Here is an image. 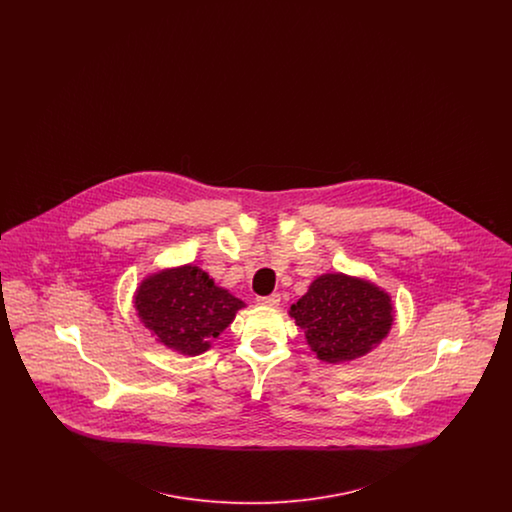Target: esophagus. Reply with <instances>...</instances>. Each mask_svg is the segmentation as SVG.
<instances>
[{
    "instance_id": "1",
    "label": "esophagus",
    "mask_w": 512,
    "mask_h": 512,
    "mask_svg": "<svg viewBox=\"0 0 512 512\" xmlns=\"http://www.w3.org/2000/svg\"><path fill=\"white\" fill-rule=\"evenodd\" d=\"M259 303L267 305V307H276L280 303V293H270V295H265V297H259Z\"/></svg>"
}]
</instances>
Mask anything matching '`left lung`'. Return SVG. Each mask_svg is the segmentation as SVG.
<instances>
[{
  "label": "left lung",
  "instance_id": "1",
  "mask_svg": "<svg viewBox=\"0 0 512 512\" xmlns=\"http://www.w3.org/2000/svg\"><path fill=\"white\" fill-rule=\"evenodd\" d=\"M295 324L324 363H345L366 355L390 332L393 307L388 293L363 278L322 274L290 309Z\"/></svg>",
  "mask_w": 512,
  "mask_h": 512
}]
</instances>
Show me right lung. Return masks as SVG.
I'll list each match as a JSON object with an SVG mask.
<instances>
[{
	"mask_svg": "<svg viewBox=\"0 0 512 512\" xmlns=\"http://www.w3.org/2000/svg\"><path fill=\"white\" fill-rule=\"evenodd\" d=\"M134 307L163 345L182 355H199L245 305L215 286L207 272L186 265L146 278L136 292Z\"/></svg>",
	"mask_w": 512,
	"mask_h": 512,
	"instance_id": "add662e5",
	"label": "right lung"
}]
</instances>
